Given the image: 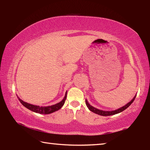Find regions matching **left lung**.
I'll list each match as a JSON object with an SVG mask.
<instances>
[{"instance_id":"8db88e82","label":"left lung","mask_w":150,"mask_h":150,"mask_svg":"<svg viewBox=\"0 0 150 150\" xmlns=\"http://www.w3.org/2000/svg\"><path fill=\"white\" fill-rule=\"evenodd\" d=\"M136 95L134 96V97L133 98V99H132L130 101V102H129L128 103H127L126 105H125L124 106H123L122 107L116 109V110H112V111H106V110H99V109L96 108L94 107V106H91L90 104L88 103V102L87 99H85V103H86V105H87L88 108L91 111H92L93 112L95 113V114H97V115H100V116H111V115H116V114L120 113V112H122L124 110H126V109L128 108V107H129V106H130V105H131V104L134 102V100H135V98H136Z\"/></svg>"}]
</instances>
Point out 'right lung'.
I'll return each instance as SVG.
<instances>
[{
	"label": "right lung",
	"mask_w": 150,
	"mask_h": 150,
	"mask_svg": "<svg viewBox=\"0 0 150 150\" xmlns=\"http://www.w3.org/2000/svg\"><path fill=\"white\" fill-rule=\"evenodd\" d=\"M67 91H66L64 98H63V100L62 101H60L59 103H58L57 104H55L54 105L47 106H40L38 105H32V104L24 102V100L20 99L19 97H18V100H20V102L21 103L22 105L24 106H25L26 108H27L28 109H29V110L36 113L43 114V115H48V114H51L52 112H54L57 111L58 110H59V109L62 107L63 105H64L66 98H67Z\"/></svg>",
	"instance_id": "add662e5"
}]
</instances>
